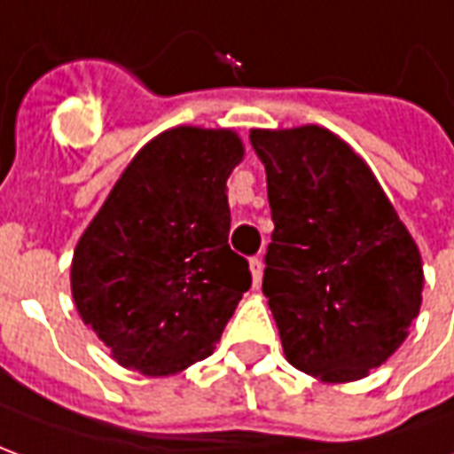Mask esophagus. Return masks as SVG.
<instances>
[{
    "mask_svg": "<svg viewBox=\"0 0 454 454\" xmlns=\"http://www.w3.org/2000/svg\"><path fill=\"white\" fill-rule=\"evenodd\" d=\"M250 275H253V286L260 285V279H262V262H260V257H250Z\"/></svg>",
    "mask_w": 454,
    "mask_h": 454,
    "instance_id": "obj_1",
    "label": "esophagus"
}]
</instances>
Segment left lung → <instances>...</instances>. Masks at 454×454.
<instances>
[{
  "label": "left lung",
  "instance_id": "obj_1",
  "mask_svg": "<svg viewBox=\"0 0 454 454\" xmlns=\"http://www.w3.org/2000/svg\"><path fill=\"white\" fill-rule=\"evenodd\" d=\"M250 143L275 221L262 292L286 360L331 384L362 380L419 316V246L367 162L328 129H253Z\"/></svg>",
  "mask_w": 454,
  "mask_h": 454
}]
</instances>
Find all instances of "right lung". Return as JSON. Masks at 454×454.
Wrapping results in <instances>:
<instances>
[{"label": "right lung", "instance_id": "obj_1", "mask_svg": "<svg viewBox=\"0 0 454 454\" xmlns=\"http://www.w3.org/2000/svg\"><path fill=\"white\" fill-rule=\"evenodd\" d=\"M231 129L177 126L138 150L74 247L82 321L126 370L168 377L208 357L250 289L231 250Z\"/></svg>", "mask_w": 454, "mask_h": 454}]
</instances>
